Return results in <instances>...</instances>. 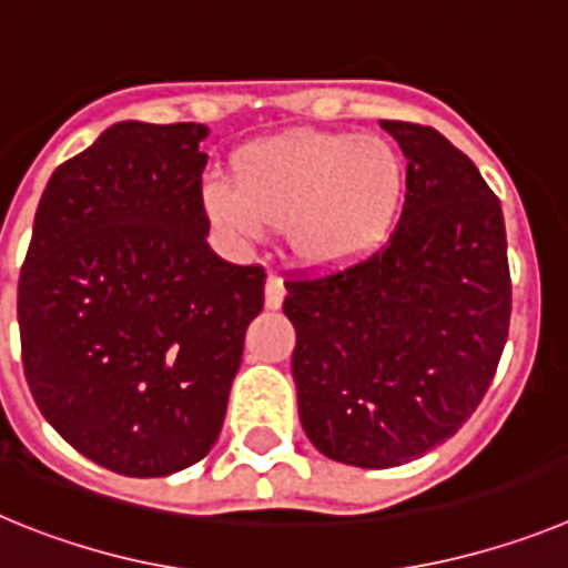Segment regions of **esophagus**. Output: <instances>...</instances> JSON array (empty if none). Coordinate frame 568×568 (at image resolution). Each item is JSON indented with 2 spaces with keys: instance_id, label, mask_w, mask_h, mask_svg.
<instances>
[{
  "instance_id": "esophagus-1",
  "label": "esophagus",
  "mask_w": 568,
  "mask_h": 568,
  "mask_svg": "<svg viewBox=\"0 0 568 568\" xmlns=\"http://www.w3.org/2000/svg\"><path fill=\"white\" fill-rule=\"evenodd\" d=\"M284 295H287L284 281L278 275H267V284H264V304H267V310H278L284 304Z\"/></svg>"
}]
</instances>
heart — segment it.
<instances>
[{
	"label": "heart",
	"mask_w": 568,
	"mask_h": 568,
	"mask_svg": "<svg viewBox=\"0 0 568 568\" xmlns=\"http://www.w3.org/2000/svg\"><path fill=\"white\" fill-rule=\"evenodd\" d=\"M404 164L381 135L287 130L235 155V182L210 179V222L239 241L290 230V250L310 270L353 267L381 247L398 219Z\"/></svg>",
	"instance_id": "b5f03b06"
}]
</instances>
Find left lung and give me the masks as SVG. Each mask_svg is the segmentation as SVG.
<instances>
[{"instance_id": "obj_1", "label": "left lung", "mask_w": 568, "mask_h": 568, "mask_svg": "<svg viewBox=\"0 0 568 568\" xmlns=\"http://www.w3.org/2000/svg\"><path fill=\"white\" fill-rule=\"evenodd\" d=\"M406 155V202L373 258L287 281L298 415L321 455L361 469L409 464L458 433L509 333L500 202L433 128L381 122Z\"/></svg>"}]
</instances>
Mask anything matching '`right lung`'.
Here are the masks:
<instances>
[{
  "label": "right lung",
  "mask_w": 568,
  "mask_h": 568,
  "mask_svg": "<svg viewBox=\"0 0 568 568\" xmlns=\"http://www.w3.org/2000/svg\"><path fill=\"white\" fill-rule=\"evenodd\" d=\"M207 128L119 122L59 164L19 275L33 400L93 464L164 478L213 449L264 270L207 247Z\"/></svg>",
  "instance_id": "1"
}]
</instances>
